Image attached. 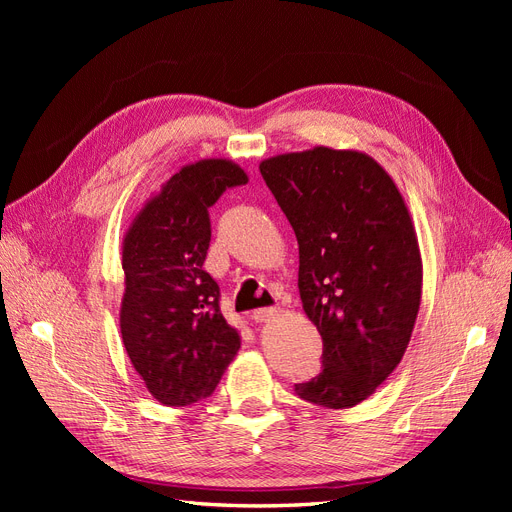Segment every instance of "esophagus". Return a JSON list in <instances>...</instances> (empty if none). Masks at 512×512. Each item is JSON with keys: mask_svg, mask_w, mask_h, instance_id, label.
<instances>
[{"mask_svg": "<svg viewBox=\"0 0 512 512\" xmlns=\"http://www.w3.org/2000/svg\"><path fill=\"white\" fill-rule=\"evenodd\" d=\"M277 316H280V309H275V307H260L254 312L256 322H269V320H275Z\"/></svg>", "mask_w": 512, "mask_h": 512, "instance_id": "34e87169", "label": "esophagus"}]
</instances>
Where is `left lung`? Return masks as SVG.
Wrapping results in <instances>:
<instances>
[{
    "label": "left lung",
    "instance_id": "8db88e82",
    "mask_svg": "<svg viewBox=\"0 0 512 512\" xmlns=\"http://www.w3.org/2000/svg\"><path fill=\"white\" fill-rule=\"evenodd\" d=\"M299 241V292L322 337V371L294 391L322 408L374 395L404 356L423 260L404 196L363 151L314 149L260 162Z\"/></svg>",
    "mask_w": 512,
    "mask_h": 512
}]
</instances>
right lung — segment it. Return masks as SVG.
<instances>
[{
	"label": "right lung",
	"instance_id": "add662e5",
	"mask_svg": "<svg viewBox=\"0 0 512 512\" xmlns=\"http://www.w3.org/2000/svg\"><path fill=\"white\" fill-rule=\"evenodd\" d=\"M243 183L247 173L232 160L185 164L134 215L123 237V346L164 406L209 397L241 348L239 331L220 312V288L203 265L209 207Z\"/></svg>",
	"mask_w": 512,
	"mask_h": 512
}]
</instances>
